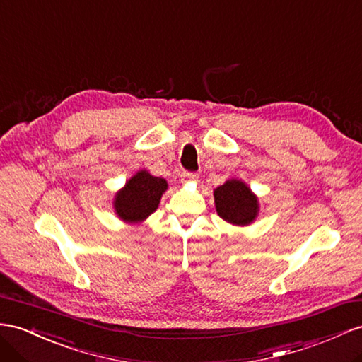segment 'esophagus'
<instances>
[{
    "label": "esophagus",
    "mask_w": 362,
    "mask_h": 362,
    "mask_svg": "<svg viewBox=\"0 0 362 362\" xmlns=\"http://www.w3.org/2000/svg\"><path fill=\"white\" fill-rule=\"evenodd\" d=\"M180 177H182V180L183 182H187V180H197V174H194V173H182V175H180Z\"/></svg>",
    "instance_id": "obj_1"
}]
</instances>
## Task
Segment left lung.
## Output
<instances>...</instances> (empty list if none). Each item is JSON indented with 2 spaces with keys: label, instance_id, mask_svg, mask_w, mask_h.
Returning a JSON list of instances; mask_svg holds the SVG:
<instances>
[{
  "label": "left lung",
  "instance_id": "obj_1",
  "mask_svg": "<svg viewBox=\"0 0 362 362\" xmlns=\"http://www.w3.org/2000/svg\"><path fill=\"white\" fill-rule=\"evenodd\" d=\"M217 214L234 226L254 223L260 214V202L252 189L240 179H229L214 189Z\"/></svg>",
  "mask_w": 362,
  "mask_h": 362
}]
</instances>
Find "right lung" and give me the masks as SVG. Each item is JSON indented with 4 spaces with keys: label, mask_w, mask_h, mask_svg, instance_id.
<instances>
[{
    "label": "right lung",
    "mask_w": 362,
    "mask_h": 362,
    "mask_svg": "<svg viewBox=\"0 0 362 362\" xmlns=\"http://www.w3.org/2000/svg\"><path fill=\"white\" fill-rule=\"evenodd\" d=\"M168 183L148 170H139L127 180L113 199L116 216L128 225L142 223L159 208Z\"/></svg>",
    "instance_id": "obj_1"
}]
</instances>
